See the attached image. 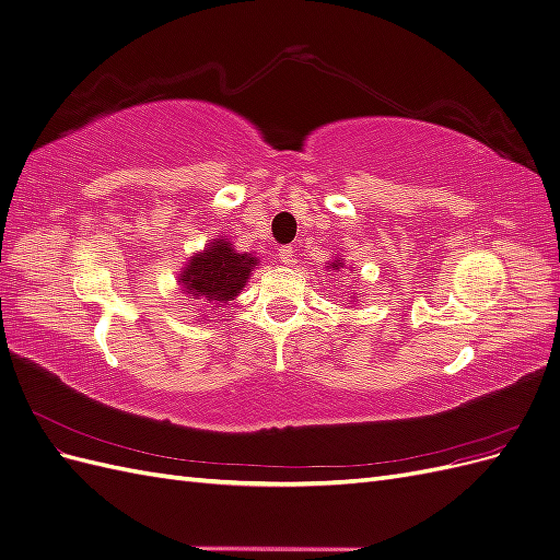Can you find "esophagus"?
I'll list each match as a JSON object with an SVG mask.
<instances>
[{
  "mask_svg": "<svg viewBox=\"0 0 560 560\" xmlns=\"http://www.w3.org/2000/svg\"><path fill=\"white\" fill-rule=\"evenodd\" d=\"M278 259H280L282 264H287V266L294 264V247H290V245L280 247V249H278Z\"/></svg>",
  "mask_w": 560,
  "mask_h": 560,
  "instance_id": "esophagus-1",
  "label": "esophagus"
}]
</instances>
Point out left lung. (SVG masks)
<instances>
[{"label":"left lung","instance_id":"left-lung-1","mask_svg":"<svg viewBox=\"0 0 560 560\" xmlns=\"http://www.w3.org/2000/svg\"><path fill=\"white\" fill-rule=\"evenodd\" d=\"M325 268H327V270H331V273L336 276L338 270H343V268H346V261H343L341 257H334V259H331V261H329Z\"/></svg>","mask_w":560,"mask_h":560}]
</instances>
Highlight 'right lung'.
Masks as SVG:
<instances>
[{
    "label": "right lung",
    "mask_w": 560,
    "mask_h": 560,
    "mask_svg": "<svg viewBox=\"0 0 560 560\" xmlns=\"http://www.w3.org/2000/svg\"><path fill=\"white\" fill-rule=\"evenodd\" d=\"M257 266L259 259L254 257V252L243 254L233 247L226 235H219L184 261V268L177 273V284L182 287V294L196 299L198 308L217 311L241 294L252 276V268Z\"/></svg>",
    "instance_id": "add662e5"
}]
</instances>
